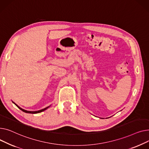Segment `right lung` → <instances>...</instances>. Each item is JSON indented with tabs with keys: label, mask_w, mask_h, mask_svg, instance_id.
<instances>
[{
	"label": "right lung",
	"mask_w": 149,
	"mask_h": 149,
	"mask_svg": "<svg viewBox=\"0 0 149 149\" xmlns=\"http://www.w3.org/2000/svg\"><path fill=\"white\" fill-rule=\"evenodd\" d=\"M13 102V101H12ZM13 103H14V104H15V105L18 107L20 110H22V111H23L24 112H26V113H40V112H42V111H45V110H46L47 109H48L51 105H50V106H49V107H46V108H44V109H41V110H38V111H27V110H25V109H22V108H20L19 106H18L17 105V104H16V103H15L14 102H13Z\"/></svg>",
	"instance_id": "add662e5"
}]
</instances>
